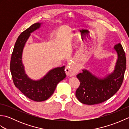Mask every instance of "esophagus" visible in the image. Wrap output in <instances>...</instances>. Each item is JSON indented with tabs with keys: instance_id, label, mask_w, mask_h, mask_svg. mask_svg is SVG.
I'll use <instances>...</instances> for the list:
<instances>
[{
	"instance_id": "obj_1",
	"label": "esophagus",
	"mask_w": 129,
	"mask_h": 129,
	"mask_svg": "<svg viewBox=\"0 0 129 129\" xmlns=\"http://www.w3.org/2000/svg\"><path fill=\"white\" fill-rule=\"evenodd\" d=\"M65 73L68 76H73L77 74V70L73 67L72 64H69L65 68Z\"/></svg>"
}]
</instances>
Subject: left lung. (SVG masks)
<instances>
[{"instance_id":"left-lung-1","label":"left lung","mask_w":129,"mask_h":129,"mask_svg":"<svg viewBox=\"0 0 129 129\" xmlns=\"http://www.w3.org/2000/svg\"><path fill=\"white\" fill-rule=\"evenodd\" d=\"M117 54V59L114 72L105 78H99L86 69L76 75L80 86L75 95L79 101L86 105H94L108 100L121 87L126 70V56L121 44L114 47Z\"/></svg>"}]
</instances>
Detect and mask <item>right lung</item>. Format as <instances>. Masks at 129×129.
Returning a JSON list of instances; mask_svg holds the SVG:
<instances>
[{
    "label": "right lung",
    "instance_id": "1",
    "mask_svg": "<svg viewBox=\"0 0 129 129\" xmlns=\"http://www.w3.org/2000/svg\"><path fill=\"white\" fill-rule=\"evenodd\" d=\"M42 23H37L21 33L15 44L11 57L10 69L13 83L23 94L35 101L47 100L53 95L60 81L66 77L65 66L50 70L40 80H33L25 73L22 62L24 46L31 33L39 29Z\"/></svg>",
    "mask_w": 129,
    "mask_h": 129
}]
</instances>
